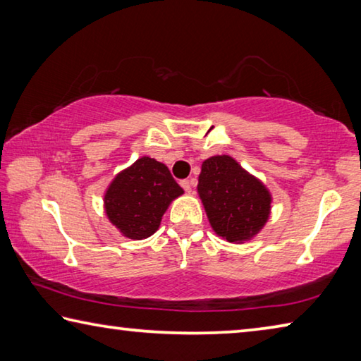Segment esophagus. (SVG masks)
Returning a JSON list of instances; mask_svg holds the SVG:
<instances>
[{
	"mask_svg": "<svg viewBox=\"0 0 361 361\" xmlns=\"http://www.w3.org/2000/svg\"><path fill=\"white\" fill-rule=\"evenodd\" d=\"M180 185H182V188H184V190H185L187 193H190L192 188H193V180L185 179V180L180 182Z\"/></svg>",
	"mask_w": 361,
	"mask_h": 361,
	"instance_id": "1",
	"label": "esophagus"
}]
</instances>
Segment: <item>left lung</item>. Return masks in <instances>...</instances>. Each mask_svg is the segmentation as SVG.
<instances>
[{
  "instance_id": "8db88e82",
  "label": "left lung",
  "mask_w": 361,
  "mask_h": 361,
  "mask_svg": "<svg viewBox=\"0 0 361 361\" xmlns=\"http://www.w3.org/2000/svg\"><path fill=\"white\" fill-rule=\"evenodd\" d=\"M198 195L216 235L243 244L257 236L271 214V193L230 155H214L201 164Z\"/></svg>"
}]
</instances>
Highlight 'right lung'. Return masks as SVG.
<instances>
[{
  "mask_svg": "<svg viewBox=\"0 0 361 361\" xmlns=\"http://www.w3.org/2000/svg\"><path fill=\"white\" fill-rule=\"evenodd\" d=\"M182 193L166 164L141 157L106 188L104 212L125 238L145 239L158 230L171 201Z\"/></svg>",
  "mask_w": 361,
  "mask_h": 361,
  "instance_id": "1",
  "label": "right lung"
}]
</instances>
